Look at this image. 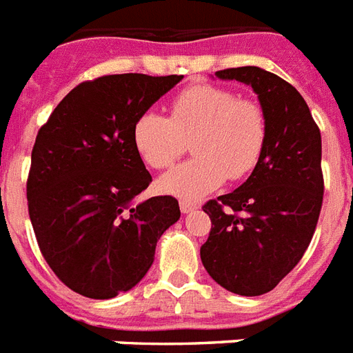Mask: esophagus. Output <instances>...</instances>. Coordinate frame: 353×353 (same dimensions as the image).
<instances>
[{"label":"esophagus","mask_w":353,"mask_h":353,"mask_svg":"<svg viewBox=\"0 0 353 353\" xmlns=\"http://www.w3.org/2000/svg\"><path fill=\"white\" fill-rule=\"evenodd\" d=\"M199 208V205L194 204V202H191V200H180V211L182 213H191V211H194Z\"/></svg>","instance_id":"esophagus-1"}]
</instances>
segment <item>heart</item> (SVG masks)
<instances>
[{"label":"heart","instance_id":"b5f03b06","mask_svg":"<svg viewBox=\"0 0 353 353\" xmlns=\"http://www.w3.org/2000/svg\"><path fill=\"white\" fill-rule=\"evenodd\" d=\"M266 137V114L256 101L210 83L179 92L169 103V118L145 111L132 123L134 149L153 169L173 165L191 138L193 159L159 182L165 193L190 200L216 190L225 179L248 176L261 160Z\"/></svg>","mask_w":353,"mask_h":353}]
</instances>
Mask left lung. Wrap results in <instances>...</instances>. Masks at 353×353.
I'll return each instance as SVG.
<instances>
[{
  "label": "left lung",
  "mask_w": 353,
  "mask_h": 353,
  "mask_svg": "<svg viewBox=\"0 0 353 353\" xmlns=\"http://www.w3.org/2000/svg\"><path fill=\"white\" fill-rule=\"evenodd\" d=\"M246 83L266 114L268 137L250 179L204 204L211 219L200 248L205 272L228 292H272L308 250L323 205L321 131L288 81L261 67L216 70Z\"/></svg>",
  "instance_id": "1"
}]
</instances>
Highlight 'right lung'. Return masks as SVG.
<instances>
[{
	"label": "right lung",
	"instance_id": "add662e5",
	"mask_svg": "<svg viewBox=\"0 0 353 353\" xmlns=\"http://www.w3.org/2000/svg\"><path fill=\"white\" fill-rule=\"evenodd\" d=\"M184 76H101L58 103L38 131L27 200L41 255L65 286L89 299L129 292L154 248L180 219L179 200L151 196V174L132 143V123Z\"/></svg>",
	"mask_w": 353,
	"mask_h": 353
}]
</instances>
